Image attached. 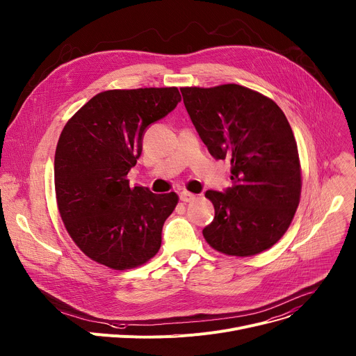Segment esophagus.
Wrapping results in <instances>:
<instances>
[{
    "instance_id": "obj_1",
    "label": "esophagus",
    "mask_w": 356,
    "mask_h": 356,
    "mask_svg": "<svg viewBox=\"0 0 356 356\" xmlns=\"http://www.w3.org/2000/svg\"><path fill=\"white\" fill-rule=\"evenodd\" d=\"M179 197H180V200H181V202L188 203V202H192V200H195V199H196V195H193V193H191V192H186V191H183V192H180V193H179Z\"/></svg>"
}]
</instances>
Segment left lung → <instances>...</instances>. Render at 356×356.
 Listing matches in <instances>:
<instances>
[{"label":"left lung","instance_id":"1","mask_svg":"<svg viewBox=\"0 0 356 356\" xmlns=\"http://www.w3.org/2000/svg\"><path fill=\"white\" fill-rule=\"evenodd\" d=\"M209 153L230 163L232 187L207 191L215 206L207 243L232 256L273 246L288 230L300 196V163L288 118L262 94L239 84L180 88Z\"/></svg>","mask_w":356,"mask_h":356}]
</instances>
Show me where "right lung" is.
<instances>
[{
    "mask_svg": "<svg viewBox=\"0 0 356 356\" xmlns=\"http://www.w3.org/2000/svg\"><path fill=\"white\" fill-rule=\"evenodd\" d=\"M176 87L110 90L94 96L64 126L54 159L61 219L76 245L115 270L146 264L160 249L175 192L130 187L127 175L149 126L180 103Z\"/></svg>",
    "mask_w": 356,
    "mask_h": 356,
    "instance_id": "obj_1",
    "label": "right lung"
}]
</instances>
